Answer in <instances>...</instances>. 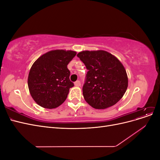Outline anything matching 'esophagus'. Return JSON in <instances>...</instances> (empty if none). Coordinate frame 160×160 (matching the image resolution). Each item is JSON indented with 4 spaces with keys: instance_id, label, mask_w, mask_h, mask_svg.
I'll return each instance as SVG.
<instances>
[{
    "instance_id": "esophagus-1",
    "label": "esophagus",
    "mask_w": 160,
    "mask_h": 160,
    "mask_svg": "<svg viewBox=\"0 0 160 160\" xmlns=\"http://www.w3.org/2000/svg\"><path fill=\"white\" fill-rule=\"evenodd\" d=\"M75 85L77 87H79L81 85V82L80 81H77L75 82Z\"/></svg>"
}]
</instances>
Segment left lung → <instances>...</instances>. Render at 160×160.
Segmentation results:
<instances>
[{
  "instance_id": "8db88e82",
  "label": "left lung",
  "mask_w": 160,
  "mask_h": 160,
  "mask_svg": "<svg viewBox=\"0 0 160 160\" xmlns=\"http://www.w3.org/2000/svg\"><path fill=\"white\" fill-rule=\"evenodd\" d=\"M88 70L83 86L85 100L92 108H108L122 98L128 86L123 65L105 51H85L77 55Z\"/></svg>"
}]
</instances>
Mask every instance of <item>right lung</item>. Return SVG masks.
Segmentation results:
<instances>
[{
	"instance_id": "1",
	"label": "right lung",
	"mask_w": 160,
	"mask_h": 160,
	"mask_svg": "<svg viewBox=\"0 0 160 160\" xmlns=\"http://www.w3.org/2000/svg\"><path fill=\"white\" fill-rule=\"evenodd\" d=\"M77 52L54 50L47 52L34 62L28 77L30 93L41 107L53 109L64 102L74 84L69 79L67 65Z\"/></svg>"
}]
</instances>
